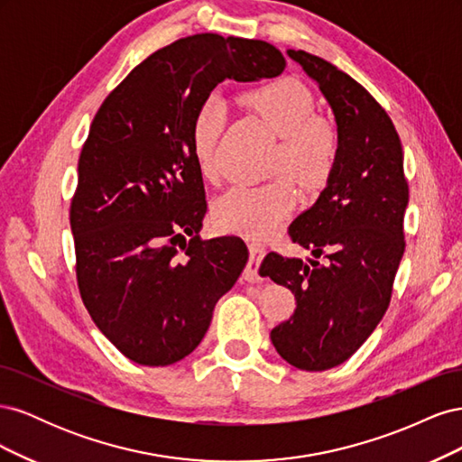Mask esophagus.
<instances>
[{"mask_svg": "<svg viewBox=\"0 0 462 462\" xmlns=\"http://www.w3.org/2000/svg\"><path fill=\"white\" fill-rule=\"evenodd\" d=\"M248 253H250V258H248V263L243 272V277L250 283H258V282H262L258 270H260V263L265 256V248L258 243H248Z\"/></svg>", "mask_w": 462, "mask_h": 462, "instance_id": "34e87169", "label": "esophagus"}]
</instances>
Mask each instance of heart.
Instances as JSON below:
<instances>
[{
  "label": "heart",
  "mask_w": 462,
  "mask_h": 462,
  "mask_svg": "<svg viewBox=\"0 0 462 462\" xmlns=\"http://www.w3.org/2000/svg\"><path fill=\"white\" fill-rule=\"evenodd\" d=\"M243 102L282 138L273 158V173L282 177L231 187L214 204V221L223 231L260 239L273 233L297 204L291 177L304 190L328 185L339 158V134L328 119L316 116L312 92L297 79L272 80L246 92ZM223 123L226 111L216 100L202 104L192 121V153L206 179L217 173Z\"/></svg>",
  "instance_id": "1"
}]
</instances>
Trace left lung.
<instances>
[{
	"label": "left lung",
	"instance_id": "left-lung-1",
	"mask_svg": "<svg viewBox=\"0 0 462 462\" xmlns=\"http://www.w3.org/2000/svg\"><path fill=\"white\" fill-rule=\"evenodd\" d=\"M329 102L339 158L316 204L291 223L292 243L324 263L270 253L260 273L291 289L297 309L272 329L291 366L321 372L351 358L383 318L404 253L409 183L393 121L375 97L329 61L289 50Z\"/></svg>",
	"mask_w": 462,
	"mask_h": 462
}]
</instances>
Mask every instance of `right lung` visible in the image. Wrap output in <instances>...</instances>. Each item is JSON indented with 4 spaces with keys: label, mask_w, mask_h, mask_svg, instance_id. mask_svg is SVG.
Masks as SVG:
<instances>
[{
    "label": "right lung",
    "mask_w": 462,
    "mask_h": 462,
    "mask_svg": "<svg viewBox=\"0 0 462 462\" xmlns=\"http://www.w3.org/2000/svg\"><path fill=\"white\" fill-rule=\"evenodd\" d=\"M285 65L263 40L187 36L136 65L94 116L69 212L77 285L97 329L136 365L189 356L248 260L239 236L199 235L194 116L221 80L272 79Z\"/></svg>",
    "instance_id": "add662e5"
}]
</instances>
